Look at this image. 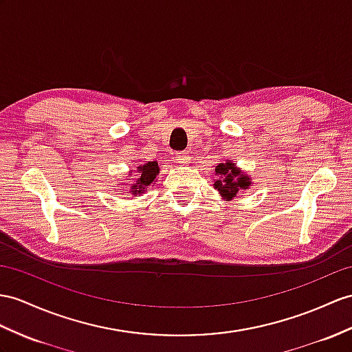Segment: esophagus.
<instances>
[{"label":"esophagus","instance_id":"34e87169","mask_svg":"<svg viewBox=\"0 0 352 352\" xmlns=\"http://www.w3.org/2000/svg\"><path fill=\"white\" fill-rule=\"evenodd\" d=\"M177 162H181V164H188V162L191 161V155L190 152L182 151V152H177Z\"/></svg>","mask_w":352,"mask_h":352}]
</instances>
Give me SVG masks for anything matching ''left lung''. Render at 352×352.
<instances>
[{
    "label": "left lung",
    "instance_id": "1",
    "mask_svg": "<svg viewBox=\"0 0 352 352\" xmlns=\"http://www.w3.org/2000/svg\"><path fill=\"white\" fill-rule=\"evenodd\" d=\"M251 186V176L241 167H237L233 160H222L215 166L213 188L218 190V192L226 201L236 199L239 192L250 190Z\"/></svg>",
    "mask_w": 352,
    "mask_h": 352
}]
</instances>
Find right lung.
I'll use <instances>...</instances> for the list:
<instances>
[{"instance_id":"obj_1","label":"right lung","mask_w":352,"mask_h":352,"mask_svg":"<svg viewBox=\"0 0 352 352\" xmlns=\"http://www.w3.org/2000/svg\"><path fill=\"white\" fill-rule=\"evenodd\" d=\"M137 173H139V177H137L135 184H133V186L130 188V192L134 197H139V195L146 192V188L155 182L157 176L160 175L158 161L144 162V164L137 167Z\"/></svg>"}]
</instances>
